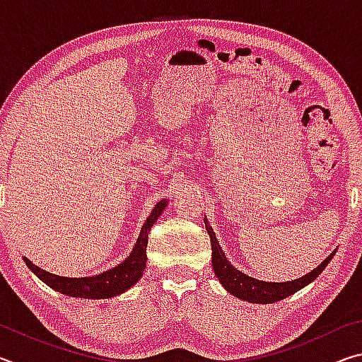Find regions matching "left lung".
<instances>
[{"label":"left lung","mask_w":362,"mask_h":362,"mask_svg":"<svg viewBox=\"0 0 362 362\" xmlns=\"http://www.w3.org/2000/svg\"><path fill=\"white\" fill-rule=\"evenodd\" d=\"M204 223L211 238L212 268H214V273H216V276L220 281V284H222L225 289L231 293V296H235L241 300H246V302H250V303H274L292 296V293H296L300 289H303L305 286H308L311 281H315L317 276H320L322 269L327 267V263L332 260V257L337 252V250H334L326 260L321 262L320 267L315 268L313 272H310L302 278L287 281V283H267V281H259L255 278H250L247 274H244L243 272H240V269L233 267L228 262V259L225 257L223 250L220 249L216 233H214V230L211 228L207 218H204Z\"/></svg>","instance_id":"8db88e82"}]
</instances>
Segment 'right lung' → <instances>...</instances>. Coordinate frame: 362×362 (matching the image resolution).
<instances>
[{
	"label": "right lung",
	"mask_w": 362,
	"mask_h": 362,
	"mask_svg": "<svg viewBox=\"0 0 362 362\" xmlns=\"http://www.w3.org/2000/svg\"><path fill=\"white\" fill-rule=\"evenodd\" d=\"M168 199H161L153 207L151 214L144 223L140 235L137 238L136 246L132 252L124 262L116 265L112 269H107L95 276L86 278H65L59 274H52L40 267L33 265L27 257H23L25 265L38 276L42 283L47 284L51 289L60 293H65L69 297H79V298H112L119 296V293L131 289L137 281L142 278L144 269L146 267V244H148V233L151 226L156 223L158 217L161 216L163 211L166 209Z\"/></svg>",
	"instance_id": "obj_1"
}]
</instances>
